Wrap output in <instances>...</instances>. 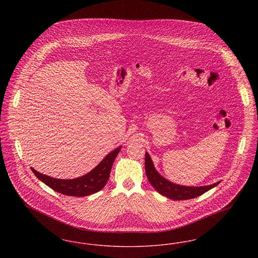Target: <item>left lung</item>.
I'll use <instances>...</instances> for the list:
<instances>
[{"mask_svg":"<svg viewBox=\"0 0 258 258\" xmlns=\"http://www.w3.org/2000/svg\"><path fill=\"white\" fill-rule=\"evenodd\" d=\"M145 171L148 180L150 184L154 186V188L161 196L168 197L172 200H186L200 197L201 195L205 194L206 191L221 183V181H219L215 184L201 186H187L183 184H175L165 179L157 171L154 166L153 160L147 152L145 154Z\"/></svg>","mask_w":258,"mask_h":258,"instance_id":"left-lung-1","label":"left lung"}]
</instances>
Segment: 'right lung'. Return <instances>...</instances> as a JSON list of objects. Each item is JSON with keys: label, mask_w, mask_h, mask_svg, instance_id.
I'll list each match as a JSON object with an SVG mask.
<instances>
[{"label": "right lung", "mask_w": 258, "mask_h": 258, "mask_svg": "<svg viewBox=\"0 0 258 258\" xmlns=\"http://www.w3.org/2000/svg\"><path fill=\"white\" fill-rule=\"evenodd\" d=\"M122 146L114 149L98 165L85 175L75 179H57L41 174L31 167L37 179L55 191L69 197H87L99 191L107 183L111 168Z\"/></svg>", "instance_id": "1"}]
</instances>
